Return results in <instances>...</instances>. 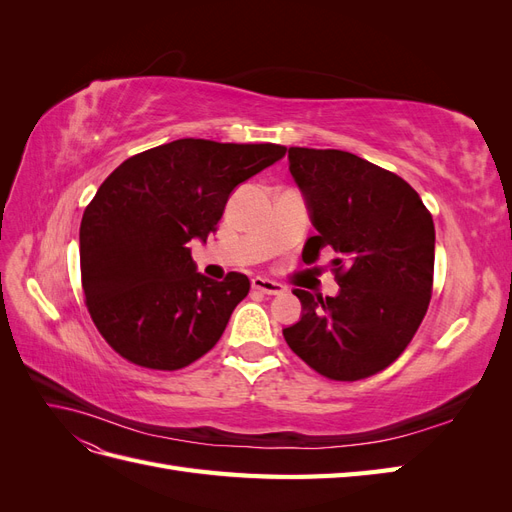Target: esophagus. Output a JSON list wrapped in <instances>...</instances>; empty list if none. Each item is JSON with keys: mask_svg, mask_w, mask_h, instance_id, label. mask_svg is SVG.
<instances>
[{"mask_svg": "<svg viewBox=\"0 0 512 512\" xmlns=\"http://www.w3.org/2000/svg\"><path fill=\"white\" fill-rule=\"evenodd\" d=\"M252 288H254V290H260V292H265V294H282V292L286 290L280 282L267 280V277H254V280H252Z\"/></svg>", "mask_w": 512, "mask_h": 512, "instance_id": "1", "label": "esophagus"}]
</instances>
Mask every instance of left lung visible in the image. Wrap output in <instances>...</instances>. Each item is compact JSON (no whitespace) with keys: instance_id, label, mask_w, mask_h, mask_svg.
<instances>
[{"instance_id":"obj_1","label":"left lung","mask_w":512,"mask_h":512,"mask_svg":"<svg viewBox=\"0 0 512 512\" xmlns=\"http://www.w3.org/2000/svg\"><path fill=\"white\" fill-rule=\"evenodd\" d=\"M318 235L303 247L337 254V297L297 288L303 316L284 329L290 350L320 376L354 382L399 359L427 314L436 230L408 181L339 149H288Z\"/></svg>"}]
</instances>
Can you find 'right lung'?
Here are the masks:
<instances>
[{
    "label": "right lung",
    "mask_w": 512,
    "mask_h": 512,
    "mask_svg": "<svg viewBox=\"0 0 512 512\" xmlns=\"http://www.w3.org/2000/svg\"><path fill=\"white\" fill-rule=\"evenodd\" d=\"M284 153L273 143L179 138L104 179L83 213L81 282L91 320L119 356L175 371L218 344L250 280L200 275L188 243L207 241L230 192Z\"/></svg>",
    "instance_id": "1"
}]
</instances>
